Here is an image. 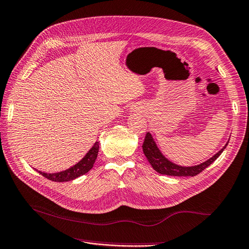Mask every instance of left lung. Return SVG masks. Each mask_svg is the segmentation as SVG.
Masks as SVG:
<instances>
[{"mask_svg":"<svg viewBox=\"0 0 249 249\" xmlns=\"http://www.w3.org/2000/svg\"><path fill=\"white\" fill-rule=\"evenodd\" d=\"M227 144L228 143L225 144V146L221 149V151L217 152L214 156H212L210 159H208L203 163H199L197 165H193V166H181L172 162L171 160L167 159L165 156L160 152L159 147L157 146V144H156L154 138L149 131L146 134L145 139H144L142 148H143V153L145 155L146 159L148 160L149 164L152 165V167L156 172L160 173V174L169 175V176L192 177L199 174V173L203 172L207 166H209L212 162H214V161L219 157V155L223 153L224 149L226 148Z\"/></svg>","mask_w":249,"mask_h":249,"instance_id":"obj_1","label":"left lung"}]
</instances>
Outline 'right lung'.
I'll list each match as a JSON object with an SVG mask.
<instances>
[{
	"label": "right lung",
	"instance_id": "add662e5",
	"mask_svg": "<svg viewBox=\"0 0 249 249\" xmlns=\"http://www.w3.org/2000/svg\"><path fill=\"white\" fill-rule=\"evenodd\" d=\"M98 148H100V144H98V142H95L93 144V146L89 149V152L84 156V158L82 160L78 161L76 164H74L73 166L69 167V169L65 171H61L58 173H44L37 170V172L40 173L43 177L56 182H66L73 180V179L88 173L92 169V166H93L97 157Z\"/></svg>",
	"mask_w": 249,
	"mask_h": 249
}]
</instances>
